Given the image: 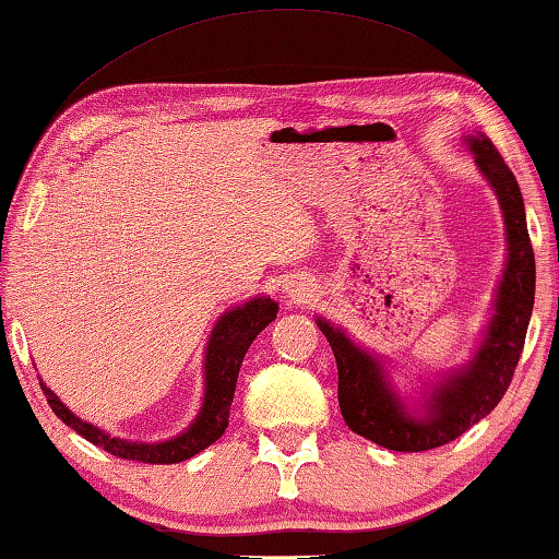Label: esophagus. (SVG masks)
Masks as SVG:
<instances>
[{
    "label": "esophagus",
    "mask_w": 559,
    "mask_h": 559,
    "mask_svg": "<svg viewBox=\"0 0 559 559\" xmlns=\"http://www.w3.org/2000/svg\"><path fill=\"white\" fill-rule=\"evenodd\" d=\"M310 286H312V283H308V281H290L286 286L288 298L290 300H306L310 296Z\"/></svg>",
    "instance_id": "1"
}]
</instances>
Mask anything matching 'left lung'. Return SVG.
<instances>
[{
    "label": "left lung",
    "instance_id": "obj_1",
    "mask_svg": "<svg viewBox=\"0 0 559 559\" xmlns=\"http://www.w3.org/2000/svg\"><path fill=\"white\" fill-rule=\"evenodd\" d=\"M464 144L499 200L506 231V261L493 293L491 318L469 361L438 373L435 381H420L418 391L405 393L393 383L385 367L389 361L381 354L364 349L340 324L314 320L337 359V399L344 423L352 432L393 452L440 448L486 418L509 389L531 324L535 257L519 180L481 131L464 136Z\"/></svg>",
    "mask_w": 559,
    "mask_h": 559
}]
</instances>
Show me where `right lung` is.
Wrapping results in <instances>:
<instances>
[{"label":"right lung","instance_id":"right-lung-1","mask_svg":"<svg viewBox=\"0 0 559 559\" xmlns=\"http://www.w3.org/2000/svg\"><path fill=\"white\" fill-rule=\"evenodd\" d=\"M276 314L278 302L271 300L269 296H253L251 300L239 302V306L219 314L215 328L210 332L205 361H202V371H205L202 405L195 420H192L186 430L178 432L176 438L158 442L115 438V435L97 428V425L78 418V415L70 411L44 381H40V389H44L50 408H53V413L68 425V428H73L78 435H83L87 442L97 444V448H103L105 452L121 456V460H134L144 464L186 462L225 435L229 425L231 401H235L241 361H245V354L251 347V342L257 340V334L266 328L269 322L276 320Z\"/></svg>","mask_w":559,"mask_h":559}]
</instances>
